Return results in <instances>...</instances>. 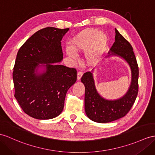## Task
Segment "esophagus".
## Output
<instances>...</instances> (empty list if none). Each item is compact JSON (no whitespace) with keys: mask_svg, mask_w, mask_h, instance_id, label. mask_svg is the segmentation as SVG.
I'll return each instance as SVG.
<instances>
[{"mask_svg":"<svg viewBox=\"0 0 155 155\" xmlns=\"http://www.w3.org/2000/svg\"><path fill=\"white\" fill-rule=\"evenodd\" d=\"M82 75H83V73L81 72V71H78V74H77V79H78V80H80V79L81 78Z\"/></svg>","mask_w":155,"mask_h":155,"instance_id":"esophagus-1","label":"esophagus"}]
</instances>
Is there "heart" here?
<instances>
[{
	"mask_svg": "<svg viewBox=\"0 0 155 155\" xmlns=\"http://www.w3.org/2000/svg\"><path fill=\"white\" fill-rule=\"evenodd\" d=\"M71 47L66 48L67 55L72 60L77 59L76 52H85L87 64L92 66L99 61L108 45L106 34L94 28H87L76 34L71 41Z\"/></svg>",
	"mask_w": 155,
	"mask_h": 155,
	"instance_id": "heart-1",
	"label": "heart"
}]
</instances>
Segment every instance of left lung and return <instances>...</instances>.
<instances>
[{
	"label": "left lung",
	"mask_w": 155,
	"mask_h": 155,
	"mask_svg": "<svg viewBox=\"0 0 155 155\" xmlns=\"http://www.w3.org/2000/svg\"><path fill=\"white\" fill-rule=\"evenodd\" d=\"M115 42L106 58L118 56L127 63L131 69V83L127 91L118 99H104L97 91L93 77V70L85 73L81 79L85 89V111L92 121L108 123L125 116L130 111L138 93L139 68L133 48L128 41L115 29Z\"/></svg>",
	"instance_id": "left-lung-1"
}]
</instances>
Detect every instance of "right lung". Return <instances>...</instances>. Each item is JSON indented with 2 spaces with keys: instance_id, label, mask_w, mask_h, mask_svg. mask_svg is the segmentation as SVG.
<instances>
[{
  "instance_id": "1",
  "label": "right lung",
  "mask_w": 155,
  "mask_h": 155,
  "mask_svg": "<svg viewBox=\"0 0 155 155\" xmlns=\"http://www.w3.org/2000/svg\"><path fill=\"white\" fill-rule=\"evenodd\" d=\"M68 30L41 29L18 52L13 71L14 97L33 118L49 120L61 114L68 90L76 81V70L57 64L63 59L61 41Z\"/></svg>"
}]
</instances>
